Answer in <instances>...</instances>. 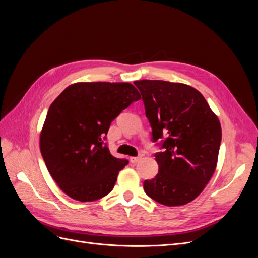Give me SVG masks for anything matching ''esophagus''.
<instances>
[{
	"instance_id": "esophagus-1",
	"label": "esophagus",
	"mask_w": 258,
	"mask_h": 258,
	"mask_svg": "<svg viewBox=\"0 0 258 258\" xmlns=\"http://www.w3.org/2000/svg\"><path fill=\"white\" fill-rule=\"evenodd\" d=\"M140 159H141V156H137V157H130V161H131L132 163L138 162Z\"/></svg>"
}]
</instances>
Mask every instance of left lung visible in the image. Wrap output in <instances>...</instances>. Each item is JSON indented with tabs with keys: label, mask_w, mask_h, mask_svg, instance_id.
I'll list each match as a JSON object with an SVG mask.
<instances>
[{
	"label": "left lung",
	"mask_w": 258,
	"mask_h": 258,
	"mask_svg": "<svg viewBox=\"0 0 258 258\" xmlns=\"http://www.w3.org/2000/svg\"><path fill=\"white\" fill-rule=\"evenodd\" d=\"M135 85L142 95L154 142L165 139L163 152L155 155L158 173L144 181V191L163 206H184L199 196L216 169L220 120L191 86L156 80Z\"/></svg>",
	"instance_id": "8db88e82"
}]
</instances>
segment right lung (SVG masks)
Returning a JSON list of instances; mask_svg holds the SVG:
<instances>
[{
	"label": "right lung",
	"instance_id": "1",
	"mask_svg": "<svg viewBox=\"0 0 258 258\" xmlns=\"http://www.w3.org/2000/svg\"><path fill=\"white\" fill-rule=\"evenodd\" d=\"M141 99L130 83H75L51 103L41 131L40 147L51 177L74 200L103 198L128 165L116 158L103 139L111 122Z\"/></svg>",
	"mask_w": 258,
	"mask_h": 258
}]
</instances>
